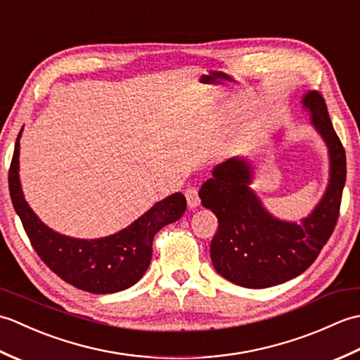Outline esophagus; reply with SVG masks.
Returning a JSON list of instances; mask_svg holds the SVG:
<instances>
[{"label":"esophagus","instance_id":"34e87169","mask_svg":"<svg viewBox=\"0 0 360 360\" xmlns=\"http://www.w3.org/2000/svg\"><path fill=\"white\" fill-rule=\"evenodd\" d=\"M186 200L187 205L190 209H196L200 205V196H198V190L196 188H187L186 190Z\"/></svg>","mask_w":360,"mask_h":360}]
</instances>
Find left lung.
I'll return each mask as SVG.
<instances>
[{"mask_svg": "<svg viewBox=\"0 0 360 360\" xmlns=\"http://www.w3.org/2000/svg\"><path fill=\"white\" fill-rule=\"evenodd\" d=\"M302 103L330 156L326 190L308 217L300 221L274 217L250 188L254 165L243 156L218 164L200 188L201 204L218 218L210 244L213 267L238 286L263 289L300 275L314 263L338 223L347 181L345 150L323 97L309 91Z\"/></svg>", "mask_w": 360, "mask_h": 360, "instance_id": "left-lung-1", "label": "left lung"}]
</instances>
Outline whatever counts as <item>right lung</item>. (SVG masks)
I'll return each instance as SVG.
<instances>
[{"mask_svg":"<svg viewBox=\"0 0 360 360\" xmlns=\"http://www.w3.org/2000/svg\"><path fill=\"white\" fill-rule=\"evenodd\" d=\"M21 131L15 142L9 168V190L13 209L38 257L60 278L86 292L112 294L136 285L150 266L155 235L164 226L184 215L186 196L178 192L164 198L134 223L103 238L83 240L62 235L35 215L22 195L20 182Z\"/></svg>","mask_w":360,"mask_h":360,"instance_id":"add662e5","label":"right lung"}]
</instances>
